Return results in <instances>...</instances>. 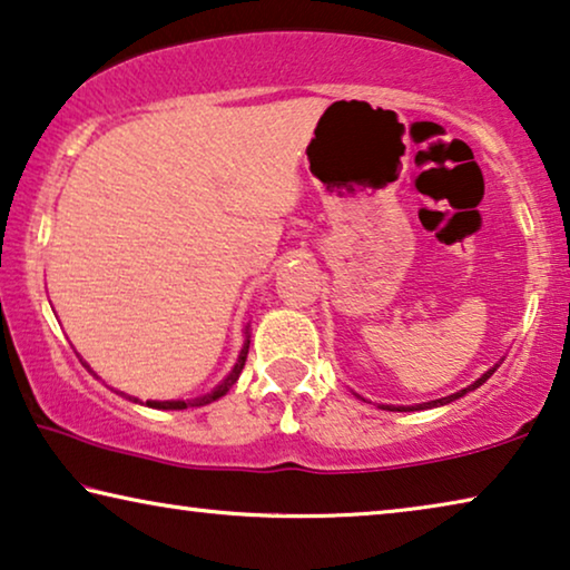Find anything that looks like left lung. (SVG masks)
I'll return each mask as SVG.
<instances>
[{"label": "left lung", "instance_id": "1", "mask_svg": "<svg viewBox=\"0 0 570 570\" xmlns=\"http://www.w3.org/2000/svg\"><path fill=\"white\" fill-rule=\"evenodd\" d=\"M504 361V358H502ZM499 361V363H502ZM499 363L494 368H489L487 373H483L481 379H475L471 386H465V389H461V392H455V394H450V396H443V399H432V402H424V404H414V406H389V404H381V410H396V412H420V410H432V406H443V404H450V402H455V399H461V396H465L469 392H473V389H479L481 384H487V381L494 376V371L499 368Z\"/></svg>", "mask_w": 570, "mask_h": 570}]
</instances>
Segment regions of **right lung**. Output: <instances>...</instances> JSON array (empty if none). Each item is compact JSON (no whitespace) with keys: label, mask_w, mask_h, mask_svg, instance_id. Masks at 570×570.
Segmentation results:
<instances>
[{"label":"right lung","mask_w":570,"mask_h":570,"mask_svg":"<svg viewBox=\"0 0 570 570\" xmlns=\"http://www.w3.org/2000/svg\"><path fill=\"white\" fill-rule=\"evenodd\" d=\"M250 327V325H248ZM248 327H245V343H243V347H240V355H237V361H235V366H233V371L227 373V376L219 381V384L212 389V392H207V394H202V396H194V399H168V402H156V399H148L146 402V406H150V410H186V406H204V404H212V402H217L219 396H225L227 392H230L233 389V384L237 379H240V373H243V366H245V358H248V347H250V333H248ZM83 366H87V371L89 373H95L91 371V366L87 361H83ZM97 376V373H95ZM99 379V376H97ZM122 394V392H120ZM125 399H130V402H138V396H130V394H122ZM142 404V402H140Z\"/></svg>","instance_id":"right-lung-1"}]
</instances>
